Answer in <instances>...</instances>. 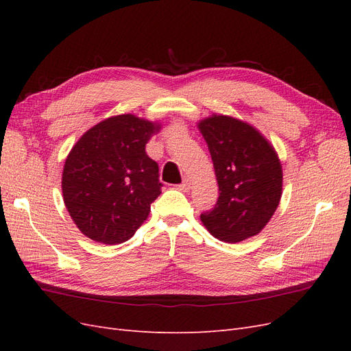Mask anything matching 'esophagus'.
<instances>
[{
    "label": "esophagus",
    "instance_id": "obj_1",
    "mask_svg": "<svg viewBox=\"0 0 351 351\" xmlns=\"http://www.w3.org/2000/svg\"><path fill=\"white\" fill-rule=\"evenodd\" d=\"M190 186H192V184H190V180H184V182L182 183V184H178L177 187H178V190H182V192H189V190H190Z\"/></svg>",
    "mask_w": 351,
    "mask_h": 351
}]
</instances>
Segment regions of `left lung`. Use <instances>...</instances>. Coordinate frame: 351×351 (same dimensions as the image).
Returning <instances> with one entry per match:
<instances>
[{
	"mask_svg": "<svg viewBox=\"0 0 351 351\" xmlns=\"http://www.w3.org/2000/svg\"><path fill=\"white\" fill-rule=\"evenodd\" d=\"M218 180L219 197L200 214L214 237L237 243L256 236L278 208L282 168L274 146L250 124L228 115L202 120Z\"/></svg>",
	"mask_w": 351,
	"mask_h": 351,
	"instance_id": "8db88e82",
	"label": "left lung"
}]
</instances>
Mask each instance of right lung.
Masks as SVG:
<instances>
[{
    "mask_svg": "<svg viewBox=\"0 0 351 351\" xmlns=\"http://www.w3.org/2000/svg\"><path fill=\"white\" fill-rule=\"evenodd\" d=\"M159 129L121 114L93 125L71 147L62 169V199L84 236L119 244L143 224L162 187L158 164L145 151Z\"/></svg>",
    "mask_w": 351,
    "mask_h": 351,
    "instance_id": "1",
    "label": "right lung"
}]
</instances>
